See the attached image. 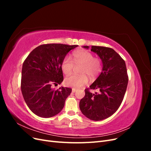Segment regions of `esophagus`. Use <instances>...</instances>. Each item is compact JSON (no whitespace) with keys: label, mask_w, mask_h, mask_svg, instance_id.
Returning a JSON list of instances; mask_svg holds the SVG:
<instances>
[{"label":"esophagus","mask_w":151,"mask_h":151,"mask_svg":"<svg viewBox=\"0 0 151 151\" xmlns=\"http://www.w3.org/2000/svg\"><path fill=\"white\" fill-rule=\"evenodd\" d=\"M76 91H77V89H75V88H73V89H72V93H75Z\"/></svg>","instance_id":"obj_1"}]
</instances>
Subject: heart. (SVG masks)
Returning a JSON list of instances; mask_svg holds the SVG:
<instances>
[{
    "mask_svg": "<svg viewBox=\"0 0 151 151\" xmlns=\"http://www.w3.org/2000/svg\"><path fill=\"white\" fill-rule=\"evenodd\" d=\"M75 65L80 66L78 72L80 75H72L65 79L64 84L68 87L80 88L88 83V77L94 79L102 70V63L100 58L94 57L93 54L85 50H81L72 54V60L65 57L61 63L62 72L69 75L74 69Z\"/></svg>",
    "mask_w": 151,
    "mask_h": 151,
    "instance_id": "1",
    "label": "heart"
}]
</instances>
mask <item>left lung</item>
Wrapping results in <instances>:
<instances>
[{
	"instance_id": "left-lung-1",
	"label": "left lung",
	"mask_w": 151,
	"mask_h": 151,
	"mask_svg": "<svg viewBox=\"0 0 151 151\" xmlns=\"http://www.w3.org/2000/svg\"><path fill=\"white\" fill-rule=\"evenodd\" d=\"M83 47L89 48L88 46ZM91 50L101 59L103 70L89 88L85 89L86 94L81 99L79 108L89 119L99 121L111 116L120 107L126 92L129 77L124 60L113 49L92 46ZM89 89L99 91L92 93Z\"/></svg>"
}]
</instances>
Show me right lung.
<instances>
[{"label":"right lung","mask_w":151,"mask_h":151,"mask_svg":"<svg viewBox=\"0 0 151 151\" xmlns=\"http://www.w3.org/2000/svg\"><path fill=\"white\" fill-rule=\"evenodd\" d=\"M78 45L44 44L35 48L22 64L21 88L30 110L38 116L50 118L60 113L72 89H52L63 80L61 63Z\"/></svg>","instance_id":"obj_1"}]
</instances>
